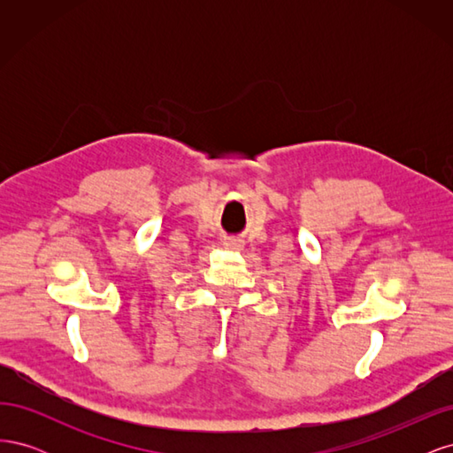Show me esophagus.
Returning a JSON list of instances; mask_svg holds the SVG:
<instances>
[{
    "label": "esophagus",
    "mask_w": 453,
    "mask_h": 453,
    "mask_svg": "<svg viewBox=\"0 0 453 453\" xmlns=\"http://www.w3.org/2000/svg\"><path fill=\"white\" fill-rule=\"evenodd\" d=\"M225 245H226V248L228 250H240V248H243V243L240 242V240H228V242H225Z\"/></svg>",
    "instance_id": "obj_1"
}]
</instances>
